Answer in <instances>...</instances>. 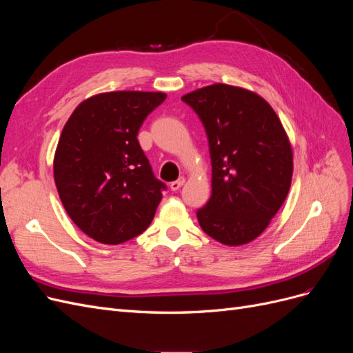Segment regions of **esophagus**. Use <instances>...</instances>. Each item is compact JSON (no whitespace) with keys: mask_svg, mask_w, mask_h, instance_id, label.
I'll return each instance as SVG.
<instances>
[{"mask_svg":"<svg viewBox=\"0 0 353 353\" xmlns=\"http://www.w3.org/2000/svg\"><path fill=\"white\" fill-rule=\"evenodd\" d=\"M184 183H185V178L184 176H179L176 181H172V183H170V190H172V191L179 190L181 187L184 185Z\"/></svg>","mask_w":353,"mask_h":353,"instance_id":"1","label":"esophagus"}]
</instances>
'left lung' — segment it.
I'll list each match as a JSON object with an SVG mask.
<instances>
[{
  "label": "left lung",
  "mask_w": 353,
  "mask_h": 353,
  "mask_svg": "<svg viewBox=\"0 0 353 353\" xmlns=\"http://www.w3.org/2000/svg\"><path fill=\"white\" fill-rule=\"evenodd\" d=\"M181 100L197 113L209 141L212 196L197 210L201 230L227 245L254 240L292 184L293 153L279 116L258 94L225 83Z\"/></svg>",
  "instance_id": "1"
}]
</instances>
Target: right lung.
Masks as SVG:
<instances>
[{"instance_id":"obj_1","label":"right lung","mask_w":353,"mask_h":353,"mask_svg":"<svg viewBox=\"0 0 353 353\" xmlns=\"http://www.w3.org/2000/svg\"><path fill=\"white\" fill-rule=\"evenodd\" d=\"M163 92L114 91L82 101L63 128L54 181L70 219L103 244H121L150 225L166 184L137 140Z\"/></svg>"}]
</instances>
